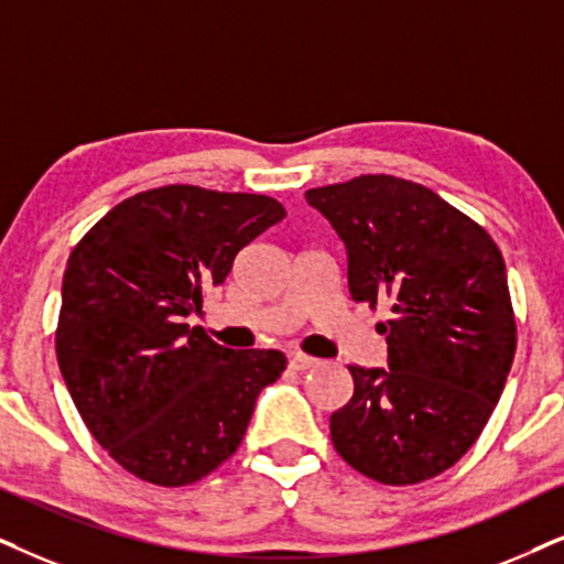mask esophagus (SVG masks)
<instances>
[{
	"label": "esophagus",
	"instance_id": "esophagus-1",
	"mask_svg": "<svg viewBox=\"0 0 564 564\" xmlns=\"http://www.w3.org/2000/svg\"><path fill=\"white\" fill-rule=\"evenodd\" d=\"M317 365H319V359H315V356H306L302 351L289 356V367L296 369V372H306V369H315Z\"/></svg>",
	"mask_w": 564,
	"mask_h": 564
}]
</instances>
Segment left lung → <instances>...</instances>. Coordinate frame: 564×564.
I'll list each match as a JSON object with an SVG mask.
<instances>
[{
    "mask_svg": "<svg viewBox=\"0 0 564 564\" xmlns=\"http://www.w3.org/2000/svg\"><path fill=\"white\" fill-rule=\"evenodd\" d=\"M346 245L354 302H388V369L348 367L330 416L335 451L380 484H419L458 463L500 401L516 356L500 247L424 184L365 174L306 189Z\"/></svg>",
    "mask_w": 564,
    "mask_h": 564,
    "instance_id": "8db88e82",
    "label": "left lung"
}]
</instances>
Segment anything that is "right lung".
<instances>
[{"label": "right lung", "mask_w": 564, "mask_h": 564, "mask_svg": "<svg viewBox=\"0 0 564 564\" xmlns=\"http://www.w3.org/2000/svg\"><path fill=\"white\" fill-rule=\"evenodd\" d=\"M283 218L273 197L169 184L127 197L77 241L56 361L85 426L124 471L184 487L237 453L286 356L218 346L187 317Z\"/></svg>", "instance_id": "obj_1"}]
</instances>
